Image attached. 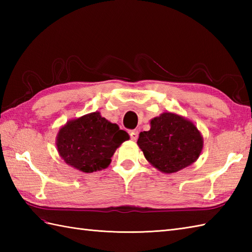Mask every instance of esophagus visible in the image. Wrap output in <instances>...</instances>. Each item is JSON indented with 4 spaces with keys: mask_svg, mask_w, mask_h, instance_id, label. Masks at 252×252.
<instances>
[{
    "mask_svg": "<svg viewBox=\"0 0 252 252\" xmlns=\"http://www.w3.org/2000/svg\"><path fill=\"white\" fill-rule=\"evenodd\" d=\"M130 136L133 141H136L138 137V131L137 130H132L130 131Z\"/></svg>",
    "mask_w": 252,
    "mask_h": 252,
    "instance_id": "obj_1",
    "label": "esophagus"
}]
</instances>
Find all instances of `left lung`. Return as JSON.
<instances>
[{"instance_id": "left-lung-1", "label": "left lung", "mask_w": 252, "mask_h": 252, "mask_svg": "<svg viewBox=\"0 0 252 252\" xmlns=\"http://www.w3.org/2000/svg\"><path fill=\"white\" fill-rule=\"evenodd\" d=\"M137 145L153 167L163 173H174L196 161L203 140L191 121L163 112L151 120V130L140 133Z\"/></svg>"}]
</instances>
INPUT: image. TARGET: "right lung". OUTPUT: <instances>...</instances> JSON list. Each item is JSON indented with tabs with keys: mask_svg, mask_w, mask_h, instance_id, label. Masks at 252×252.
Returning <instances> with one entry per match:
<instances>
[{
	"mask_svg": "<svg viewBox=\"0 0 252 252\" xmlns=\"http://www.w3.org/2000/svg\"><path fill=\"white\" fill-rule=\"evenodd\" d=\"M129 138V134L120 130L116 123L95 111L69 120L62 126L56 137V146L67 164L82 172L92 173L108 167L116 149Z\"/></svg>",
	"mask_w": 252,
	"mask_h": 252,
	"instance_id": "1",
	"label": "right lung"
}]
</instances>
